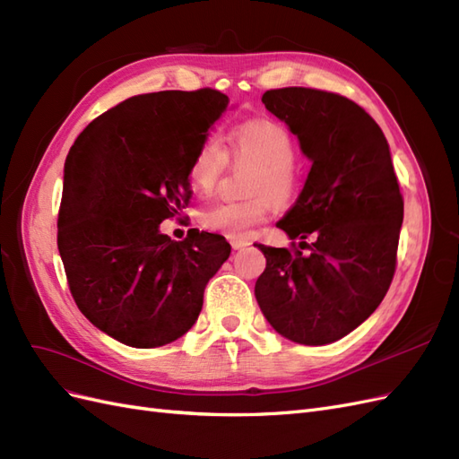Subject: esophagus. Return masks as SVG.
<instances>
[{
	"label": "esophagus",
	"instance_id": "obj_1",
	"mask_svg": "<svg viewBox=\"0 0 459 459\" xmlns=\"http://www.w3.org/2000/svg\"><path fill=\"white\" fill-rule=\"evenodd\" d=\"M230 243H231V248H233V251H239V248L251 245V243H248L247 239H231Z\"/></svg>",
	"mask_w": 459,
	"mask_h": 459
}]
</instances>
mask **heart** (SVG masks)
Returning a JSON list of instances; mask_svg holds the SVG:
<instances>
[{"label":"heart","instance_id":"heart-1","mask_svg":"<svg viewBox=\"0 0 459 459\" xmlns=\"http://www.w3.org/2000/svg\"><path fill=\"white\" fill-rule=\"evenodd\" d=\"M226 151L216 137H206L189 162V182L208 195L233 160L253 162L255 172L248 182L247 201H224L204 208L199 214L201 226L208 231L241 239L253 228L264 224L275 206L293 204L302 191V172L295 160L297 142L280 122L268 118L239 124L226 135Z\"/></svg>","mask_w":459,"mask_h":459}]
</instances>
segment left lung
Segmentation results:
<instances>
[{
  "mask_svg": "<svg viewBox=\"0 0 459 459\" xmlns=\"http://www.w3.org/2000/svg\"><path fill=\"white\" fill-rule=\"evenodd\" d=\"M262 103L287 122L312 169L277 221L308 253L295 241L258 243L266 270L255 295L280 335L327 344L366 322L391 287L404 199L383 130L349 97L295 86L268 90Z\"/></svg>",
  "mask_w": 459,
  "mask_h": 459,
  "instance_id": "1",
  "label": "left lung"
}]
</instances>
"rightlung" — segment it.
<instances>
[{"mask_svg": "<svg viewBox=\"0 0 459 459\" xmlns=\"http://www.w3.org/2000/svg\"><path fill=\"white\" fill-rule=\"evenodd\" d=\"M230 97L212 88L134 95L78 135L65 164L57 247L90 322L134 349L179 339L208 280L230 256L224 235L159 231L193 195L189 162Z\"/></svg>", "mask_w": 459, "mask_h": 459, "instance_id": "add662e5", "label": "right lung"}]
</instances>
